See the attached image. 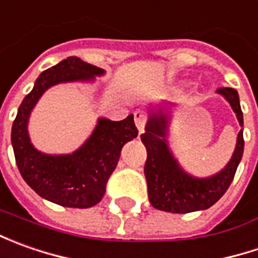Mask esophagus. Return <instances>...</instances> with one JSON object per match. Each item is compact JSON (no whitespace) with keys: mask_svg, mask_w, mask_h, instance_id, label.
I'll return each mask as SVG.
<instances>
[{"mask_svg":"<svg viewBox=\"0 0 258 258\" xmlns=\"http://www.w3.org/2000/svg\"><path fill=\"white\" fill-rule=\"evenodd\" d=\"M135 116V124L139 131V134H144V127H145V120H146V116L142 110H136L134 113Z\"/></svg>","mask_w":258,"mask_h":258,"instance_id":"esophagus-1","label":"esophagus"}]
</instances>
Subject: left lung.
<instances>
[{
  "label": "left lung",
  "instance_id": "obj_1",
  "mask_svg": "<svg viewBox=\"0 0 258 258\" xmlns=\"http://www.w3.org/2000/svg\"><path fill=\"white\" fill-rule=\"evenodd\" d=\"M217 93L230 103L237 120L243 127V112L240 97L235 89L221 87ZM172 103L149 106V116L141 136L148 158L145 164V176L148 182V195L151 205L166 213L186 214L213 207L233 182L237 166L244 152L243 129L237 135L233 156L221 171L211 176H194L183 169L169 146V124L172 119Z\"/></svg>",
  "mask_w": 258,
  "mask_h": 258
}]
</instances>
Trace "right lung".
<instances>
[{
    "instance_id": "right-lung-1",
    "label": "right lung",
    "mask_w": 258,
    "mask_h": 258,
    "mask_svg": "<svg viewBox=\"0 0 258 258\" xmlns=\"http://www.w3.org/2000/svg\"><path fill=\"white\" fill-rule=\"evenodd\" d=\"M103 75L102 69L69 57L38 76L18 107L11 129L15 162L25 182L47 201L69 208H90L100 203L123 145L138 136L134 114H129L119 122L99 117L90 136L72 154H44L31 144L30 114L45 90L60 83H93Z\"/></svg>"
}]
</instances>
